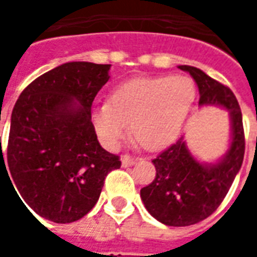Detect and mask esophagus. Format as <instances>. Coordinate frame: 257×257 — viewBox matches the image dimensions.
Instances as JSON below:
<instances>
[{
    "label": "esophagus",
    "instance_id": "1",
    "mask_svg": "<svg viewBox=\"0 0 257 257\" xmlns=\"http://www.w3.org/2000/svg\"><path fill=\"white\" fill-rule=\"evenodd\" d=\"M136 158H132L131 156H122V158H121V162H122V167H132V165H135L136 164Z\"/></svg>",
    "mask_w": 257,
    "mask_h": 257
}]
</instances>
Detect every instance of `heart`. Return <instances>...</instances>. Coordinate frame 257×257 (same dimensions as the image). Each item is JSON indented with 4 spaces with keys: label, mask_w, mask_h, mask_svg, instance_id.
I'll use <instances>...</instances> for the list:
<instances>
[{
    "label": "heart",
    "mask_w": 257,
    "mask_h": 257,
    "mask_svg": "<svg viewBox=\"0 0 257 257\" xmlns=\"http://www.w3.org/2000/svg\"><path fill=\"white\" fill-rule=\"evenodd\" d=\"M195 85L184 75L135 78L112 90L108 103L93 108L100 140L115 147L126 134L147 150H158L176 139L195 100Z\"/></svg>",
    "instance_id": "obj_1"
}]
</instances>
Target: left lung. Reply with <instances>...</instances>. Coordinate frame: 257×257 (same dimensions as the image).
<instances>
[{
  "label": "left lung",
  "instance_id": "left-lung-1",
  "mask_svg": "<svg viewBox=\"0 0 257 257\" xmlns=\"http://www.w3.org/2000/svg\"><path fill=\"white\" fill-rule=\"evenodd\" d=\"M193 77L199 92V106L226 108L231 122L230 147L219 161L199 162L183 138L153 160L156 179L140 190L153 217L167 226H191L215 212L241 169L245 153L242 114L235 96L208 74L193 66H179Z\"/></svg>",
  "mask_w": 257,
  "mask_h": 257
}]
</instances>
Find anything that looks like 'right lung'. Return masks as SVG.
I'll return each instance as SVG.
<instances>
[{"mask_svg":"<svg viewBox=\"0 0 257 257\" xmlns=\"http://www.w3.org/2000/svg\"><path fill=\"white\" fill-rule=\"evenodd\" d=\"M108 71L110 64L70 62L20 93L0 175L4 168L26 209L55 223L78 220L95 206L107 175L121 167L99 143L90 115Z\"/></svg>","mask_w":257,"mask_h":257,"instance_id":"obj_1","label":"right lung"}]
</instances>
